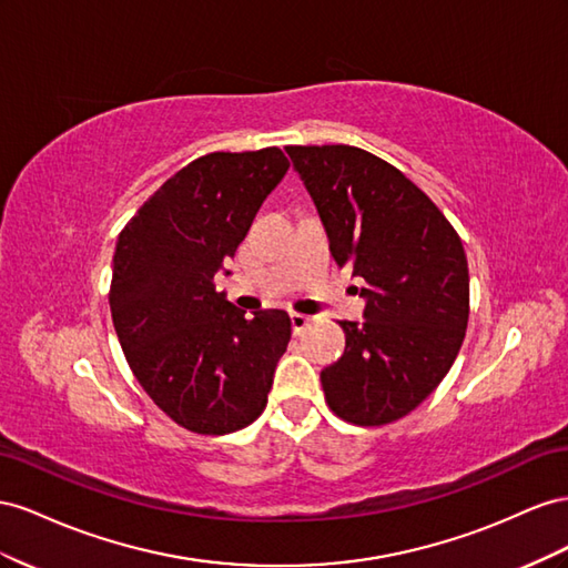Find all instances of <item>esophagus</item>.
Returning <instances> with one entry per match:
<instances>
[{
  "label": "esophagus",
  "instance_id": "esophagus-1",
  "mask_svg": "<svg viewBox=\"0 0 568 568\" xmlns=\"http://www.w3.org/2000/svg\"><path fill=\"white\" fill-rule=\"evenodd\" d=\"M290 323H293V333H295V335H300V333H302V331L312 323V316L300 314V312H293V314H290Z\"/></svg>",
  "mask_w": 568,
  "mask_h": 568
}]
</instances>
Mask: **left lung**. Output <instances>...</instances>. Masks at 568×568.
Segmentation results:
<instances>
[{
	"instance_id": "left-lung-1",
	"label": "left lung",
	"mask_w": 568,
	"mask_h": 568,
	"mask_svg": "<svg viewBox=\"0 0 568 568\" xmlns=\"http://www.w3.org/2000/svg\"><path fill=\"white\" fill-rule=\"evenodd\" d=\"M318 209L339 268L364 278V323L339 321L345 354L321 371L335 416L385 426L424 402L462 349L468 264L424 190L349 144L285 148Z\"/></svg>"
}]
</instances>
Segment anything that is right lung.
I'll return each mask as SVG.
<instances>
[{"mask_svg": "<svg viewBox=\"0 0 568 568\" xmlns=\"http://www.w3.org/2000/svg\"><path fill=\"white\" fill-rule=\"evenodd\" d=\"M287 166L278 148L204 154L171 175L119 235L113 328L142 390L192 433H233L266 409L290 316H245L214 278Z\"/></svg>", "mask_w": 568, "mask_h": 568, "instance_id": "obj_1", "label": "right lung"}]
</instances>
